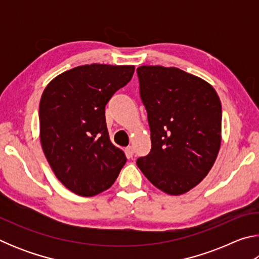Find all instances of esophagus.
<instances>
[{
    "label": "esophagus",
    "instance_id": "obj_1",
    "mask_svg": "<svg viewBox=\"0 0 259 259\" xmlns=\"http://www.w3.org/2000/svg\"><path fill=\"white\" fill-rule=\"evenodd\" d=\"M125 154L128 157H133L134 155V147L133 146H128L125 147Z\"/></svg>",
    "mask_w": 259,
    "mask_h": 259
}]
</instances>
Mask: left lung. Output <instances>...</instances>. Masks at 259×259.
Instances as JSON below:
<instances>
[{"label": "left lung", "mask_w": 259, "mask_h": 259, "mask_svg": "<svg viewBox=\"0 0 259 259\" xmlns=\"http://www.w3.org/2000/svg\"><path fill=\"white\" fill-rule=\"evenodd\" d=\"M152 148L137 160L153 185L170 195L192 190L207 176L222 142V104L213 88L176 67L137 68Z\"/></svg>", "instance_id": "left-lung-1"}]
</instances>
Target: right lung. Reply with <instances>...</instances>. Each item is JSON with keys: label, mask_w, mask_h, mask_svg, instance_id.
I'll use <instances>...</instances> for the list:
<instances>
[{"label": "right lung", "mask_w": 259, "mask_h": 259, "mask_svg": "<svg viewBox=\"0 0 259 259\" xmlns=\"http://www.w3.org/2000/svg\"><path fill=\"white\" fill-rule=\"evenodd\" d=\"M133 65L91 64L56 76L40 102L42 150L69 191L94 196L111 187L126 157L109 139L105 106L134 75Z\"/></svg>", "instance_id": "1"}]
</instances>
